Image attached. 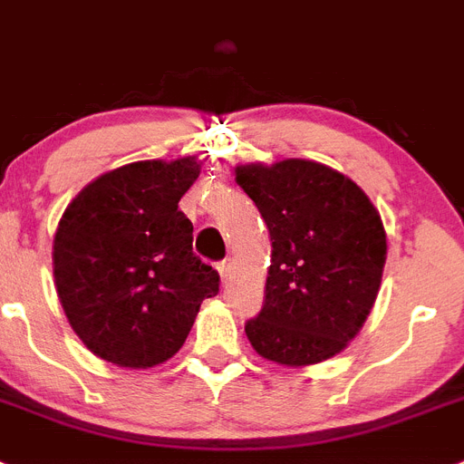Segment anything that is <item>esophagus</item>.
<instances>
[{
    "instance_id": "esophagus-1",
    "label": "esophagus",
    "mask_w": 464,
    "mask_h": 464,
    "mask_svg": "<svg viewBox=\"0 0 464 464\" xmlns=\"http://www.w3.org/2000/svg\"><path fill=\"white\" fill-rule=\"evenodd\" d=\"M219 276H221V282H228L233 276V261L231 259H224L219 264Z\"/></svg>"
}]
</instances>
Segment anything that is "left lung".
<instances>
[{
	"instance_id": "8db88e82",
	"label": "left lung",
	"mask_w": 464,
	"mask_h": 464,
	"mask_svg": "<svg viewBox=\"0 0 464 464\" xmlns=\"http://www.w3.org/2000/svg\"><path fill=\"white\" fill-rule=\"evenodd\" d=\"M236 182L271 236L261 313L245 322L261 357L329 360L372 313L388 255L381 215L353 179L315 160L240 165Z\"/></svg>"
}]
</instances>
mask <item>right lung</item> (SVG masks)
<instances>
[{
  "instance_id": "right-lung-1",
  "label": "right lung",
  "mask_w": 464,
  "mask_h": 464,
  "mask_svg": "<svg viewBox=\"0 0 464 464\" xmlns=\"http://www.w3.org/2000/svg\"><path fill=\"white\" fill-rule=\"evenodd\" d=\"M196 159L140 160L88 184L64 209L53 240L55 289L92 354L144 369L182 348L219 273L193 255L179 198Z\"/></svg>"
}]
</instances>
